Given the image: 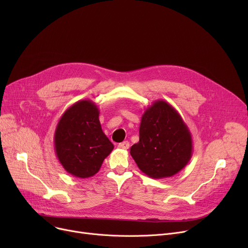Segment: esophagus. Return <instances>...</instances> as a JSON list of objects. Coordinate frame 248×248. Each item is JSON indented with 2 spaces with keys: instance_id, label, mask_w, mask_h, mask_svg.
Masks as SVG:
<instances>
[{
  "instance_id": "34e87169",
  "label": "esophagus",
  "mask_w": 248,
  "mask_h": 248,
  "mask_svg": "<svg viewBox=\"0 0 248 248\" xmlns=\"http://www.w3.org/2000/svg\"><path fill=\"white\" fill-rule=\"evenodd\" d=\"M119 149H122V150H127L129 148V142L128 141H123L121 142V144H119Z\"/></svg>"
}]
</instances>
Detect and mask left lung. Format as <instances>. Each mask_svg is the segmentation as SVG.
<instances>
[{
    "label": "left lung",
    "mask_w": 248,
    "mask_h": 248,
    "mask_svg": "<svg viewBox=\"0 0 248 248\" xmlns=\"http://www.w3.org/2000/svg\"><path fill=\"white\" fill-rule=\"evenodd\" d=\"M129 153L147 176L169 178L179 173L191 160L192 136L180 113L170 103L159 99L141 115L140 140Z\"/></svg>",
    "instance_id": "8db88e82"
}]
</instances>
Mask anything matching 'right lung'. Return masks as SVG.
<instances>
[{"label":"right lung","instance_id":"1","mask_svg":"<svg viewBox=\"0 0 248 248\" xmlns=\"http://www.w3.org/2000/svg\"><path fill=\"white\" fill-rule=\"evenodd\" d=\"M99 109L89 99L75 102L60 117L54 149L64 170L77 178L94 176L113 150L99 122Z\"/></svg>","mask_w":248,"mask_h":248}]
</instances>
